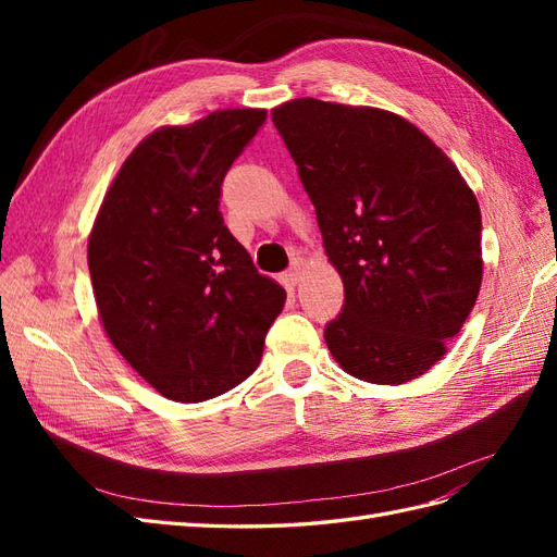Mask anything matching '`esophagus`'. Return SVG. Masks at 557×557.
Segmentation results:
<instances>
[{
    "instance_id": "obj_1",
    "label": "esophagus",
    "mask_w": 557,
    "mask_h": 557,
    "mask_svg": "<svg viewBox=\"0 0 557 557\" xmlns=\"http://www.w3.org/2000/svg\"><path fill=\"white\" fill-rule=\"evenodd\" d=\"M305 260L301 258H295L293 260V264H290V269L288 272H285V283H290V285H297L299 283V278H301V274H305Z\"/></svg>"
}]
</instances>
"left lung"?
Returning <instances> with one entry per match:
<instances>
[{"instance_id": "1", "label": "left lung", "mask_w": 557, "mask_h": 557, "mask_svg": "<svg viewBox=\"0 0 557 557\" xmlns=\"http://www.w3.org/2000/svg\"><path fill=\"white\" fill-rule=\"evenodd\" d=\"M272 121L297 164L344 309L327 348L350 376L399 385L440 362L474 309L481 209L440 148L372 107L293 99Z\"/></svg>"}]
</instances>
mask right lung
Wrapping results in <instances>:
<instances>
[{
    "label": "right lung",
    "instance_id": "1",
    "mask_svg": "<svg viewBox=\"0 0 557 557\" xmlns=\"http://www.w3.org/2000/svg\"><path fill=\"white\" fill-rule=\"evenodd\" d=\"M264 121V109H225L153 132L123 162L92 225L99 318L166 399L205 401L246 381L285 305L221 213L225 174Z\"/></svg>",
    "mask_w": 557,
    "mask_h": 557
}]
</instances>
